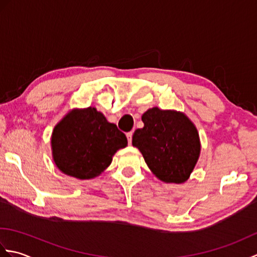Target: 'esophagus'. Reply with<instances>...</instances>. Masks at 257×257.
Returning a JSON list of instances; mask_svg holds the SVG:
<instances>
[{"instance_id":"34e87169","label":"esophagus","mask_w":257,"mask_h":257,"mask_svg":"<svg viewBox=\"0 0 257 257\" xmlns=\"http://www.w3.org/2000/svg\"><path fill=\"white\" fill-rule=\"evenodd\" d=\"M133 132H130V133H127V139H128V143L129 144H132V140H133Z\"/></svg>"}]
</instances>
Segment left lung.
<instances>
[{
  "instance_id": "obj_1",
  "label": "left lung",
  "mask_w": 257,
  "mask_h": 257,
  "mask_svg": "<svg viewBox=\"0 0 257 257\" xmlns=\"http://www.w3.org/2000/svg\"><path fill=\"white\" fill-rule=\"evenodd\" d=\"M144 128L133 136V146L143 154L161 181L182 183L189 179L200 156L195 125L182 112L151 108L143 114Z\"/></svg>"
}]
</instances>
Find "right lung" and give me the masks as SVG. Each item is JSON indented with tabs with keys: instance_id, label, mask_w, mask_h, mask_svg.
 <instances>
[{
	"instance_id": "add662e5",
	"label": "right lung",
	"mask_w": 257,
	"mask_h": 257,
	"mask_svg": "<svg viewBox=\"0 0 257 257\" xmlns=\"http://www.w3.org/2000/svg\"><path fill=\"white\" fill-rule=\"evenodd\" d=\"M128 141L114 123L94 107L73 110L52 135L53 158L59 170L77 179H91L110 165Z\"/></svg>"
}]
</instances>
